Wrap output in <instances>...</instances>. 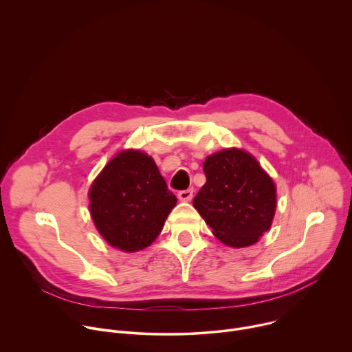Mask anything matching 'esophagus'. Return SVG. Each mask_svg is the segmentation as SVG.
<instances>
[{
    "label": "esophagus",
    "instance_id": "34e87169",
    "mask_svg": "<svg viewBox=\"0 0 352 352\" xmlns=\"http://www.w3.org/2000/svg\"><path fill=\"white\" fill-rule=\"evenodd\" d=\"M192 197H193V189H185L178 192V199L182 200V202H189Z\"/></svg>",
    "mask_w": 352,
    "mask_h": 352
}]
</instances>
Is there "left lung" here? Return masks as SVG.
Here are the masks:
<instances>
[{"label": "left lung", "instance_id": "left-lung-1", "mask_svg": "<svg viewBox=\"0 0 352 352\" xmlns=\"http://www.w3.org/2000/svg\"><path fill=\"white\" fill-rule=\"evenodd\" d=\"M206 184L193 206L223 243L254 245L270 228L276 185L258 160L243 150L224 148L204 163Z\"/></svg>", "mask_w": 352, "mask_h": 352}]
</instances>
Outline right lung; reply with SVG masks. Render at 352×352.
<instances>
[{
	"instance_id": "1",
	"label": "right lung",
	"mask_w": 352,
	"mask_h": 352,
	"mask_svg": "<svg viewBox=\"0 0 352 352\" xmlns=\"http://www.w3.org/2000/svg\"><path fill=\"white\" fill-rule=\"evenodd\" d=\"M89 200L100 235L124 252L152 243L177 205L155 160L139 150H124L111 159L91 184Z\"/></svg>"
}]
</instances>
